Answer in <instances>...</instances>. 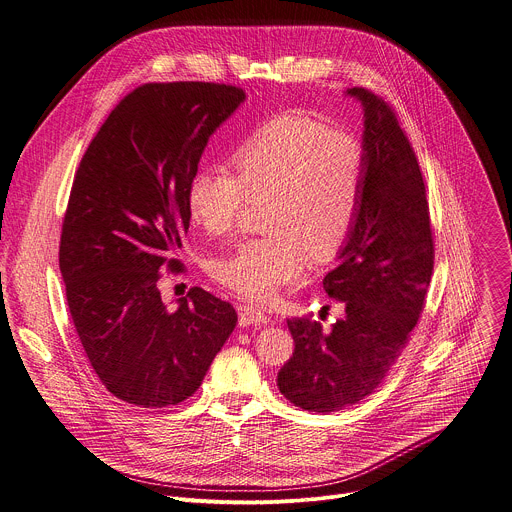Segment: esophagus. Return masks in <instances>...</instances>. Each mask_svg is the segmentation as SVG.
Listing matches in <instances>:
<instances>
[{
  "instance_id": "esophagus-1",
  "label": "esophagus",
  "mask_w": 512,
  "mask_h": 512,
  "mask_svg": "<svg viewBox=\"0 0 512 512\" xmlns=\"http://www.w3.org/2000/svg\"><path fill=\"white\" fill-rule=\"evenodd\" d=\"M237 312H239V324L243 328H247V326H263V324L269 322V318L261 310H257L253 306H247V304L239 306Z\"/></svg>"
}]
</instances>
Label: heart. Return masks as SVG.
Here are the masks:
<instances>
[{"instance_id":"b5f03b06","label":"heart","mask_w":512,"mask_h":512,"mask_svg":"<svg viewBox=\"0 0 512 512\" xmlns=\"http://www.w3.org/2000/svg\"><path fill=\"white\" fill-rule=\"evenodd\" d=\"M233 166L237 176L216 168L192 176L188 212L206 235L227 237L247 202H265L269 235L239 243L210 271L235 294L271 302L306 275L308 259L326 261L346 243L362 200L364 152L350 133L308 115H281L239 145Z\"/></svg>"}]
</instances>
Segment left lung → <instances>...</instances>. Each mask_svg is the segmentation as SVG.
I'll list each match as a JSON object with an SVG mask.
<instances>
[{
	"mask_svg": "<svg viewBox=\"0 0 512 512\" xmlns=\"http://www.w3.org/2000/svg\"><path fill=\"white\" fill-rule=\"evenodd\" d=\"M364 111V184L354 227L324 277L344 316L322 330L291 318L294 356L277 373L294 405L330 413L369 397L409 342L433 271L429 204L415 152L397 115L369 89L346 91Z\"/></svg>",
	"mask_w": 512,
	"mask_h": 512,
	"instance_id": "obj_1",
	"label": "left lung"
}]
</instances>
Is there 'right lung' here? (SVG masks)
<instances>
[{"mask_svg":"<svg viewBox=\"0 0 512 512\" xmlns=\"http://www.w3.org/2000/svg\"><path fill=\"white\" fill-rule=\"evenodd\" d=\"M245 101L218 83H148L109 113L81 160L62 221L66 302L95 375L137 407L178 405L237 326L229 302L192 287L170 310L160 269L182 271L188 184L208 137Z\"/></svg>","mask_w":512,"mask_h":512,"instance_id":"1","label":"right lung"}]
</instances>
